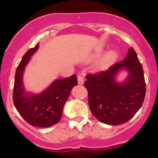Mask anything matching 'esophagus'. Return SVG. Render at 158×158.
<instances>
[{
    "label": "esophagus",
    "instance_id": "34e87169",
    "mask_svg": "<svg viewBox=\"0 0 158 158\" xmlns=\"http://www.w3.org/2000/svg\"><path fill=\"white\" fill-rule=\"evenodd\" d=\"M84 80L83 76H81V75H78V84H79V85H81V84H84Z\"/></svg>",
    "mask_w": 158,
    "mask_h": 158
}]
</instances>
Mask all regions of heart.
I'll list each match as a JSON object with an SVG mask.
<instances>
[{
	"label": "heart",
	"mask_w": 158,
	"mask_h": 158,
	"mask_svg": "<svg viewBox=\"0 0 158 158\" xmlns=\"http://www.w3.org/2000/svg\"><path fill=\"white\" fill-rule=\"evenodd\" d=\"M102 52V48H98V49L95 50L94 52L89 56V58H88V60L90 61V60L96 59L97 57H98L100 56ZM116 58H117V52L115 50L108 51L98 60V62L95 64V68L97 69H106V67H108L109 65L112 64L113 62L116 60Z\"/></svg>",
	"instance_id": "heart-1"
}]
</instances>
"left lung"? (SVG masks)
Returning <instances> with one entry per match:
<instances>
[{
	"mask_svg": "<svg viewBox=\"0 0 158 158\" xmlns=\"http://www.w3.org/2000/svg\"><path fill=\"white\" fill-rule=\"evenodd\" d=\"M128 72L122 82L116 79L120 71ZM84 86L89 93V107L101 122L117 125L127 122L142 106L146 84L142 64L134 48H130L125 59L107 70L88 74Z\"/></svg>",
	"mask_w": 158,
	"mask_h": 158,
	"instance_id": "8db88e82",
	"label": "left lung"
}]
</instances>
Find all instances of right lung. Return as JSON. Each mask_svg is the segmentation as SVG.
I'll list each match as a JSON object with an SVG mask.
<instances>
[{
	"label": "right lung",
	"mask_w": 158,
	"mask_h": 158,
	"mask_svg": "<svg viewBox=\"0 0 158 158\" xmlns=\"http://www.w3.org/2000/svg\"><path fill=\"white\" fill-rule=\"evenodd\" d=\"M39 45L24 54L17 67L14 84L13 102L19 115L33 126L50 127L59 122L64 106L72 89L78 84L75 74L65 79H56L40 94H33L24 89L23 74L32 56Z\"/></svg>",
	"instance_id": "1"
}]
</instances>
